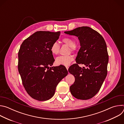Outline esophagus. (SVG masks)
<instances>
[{
	"mask_svg": "<svg viewBox=\"0 0 124 124\" xmlns=\"http://www.w3.org/2000/svg\"><path fill=\"white\" fill-rule=\"evenodd\" d=\"M66 67V69H67V70H68V69H69V67H68V66H67V67Z\"/></svg>",
	"mask_w": 124,
	"mask_h": 124,
	"instance_id": "1",
	"label": "esophagus"
}]
</instances>
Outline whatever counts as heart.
<instances>
[{"mask_svg":"<svg viewBox=\"0 0 124 124\" xmlns=\"http://www.w3.org/2000/svg\"><path fill=\"white\" fill-rule=\"evenodd\" d=\"M62 42L70 46V50L72 52H75L77 50V46H76L75 41L71 38L65 37L62 40ZM60 46L57 42H54L53 43L50 48L51 54L54 55H57L59 51ZM74 59V56L73 55H69L68 56H60L56 58L55 62L57 65H64L68 66L70 65Z\"/></svg>","mask_w":124,"mask_h":124,"instance_id":"heart-1","label":"heart"}]
</instances>
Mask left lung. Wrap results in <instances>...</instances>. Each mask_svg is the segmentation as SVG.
I'll return each instance as SVG.
<instances>
[{
  "instance_id": "8db88e82",
  "label": "left lung",
  "mask_w": 124,
  "mask_h": 124,
  "mask_svg": "<svg viewBox=\"0 0 124 124\" xmlns=\"http://www.w3.org/2000/svg\"><path fill=\"white\" fill-rule=\"evenodd\" d=\"M64 33L78 37L81 46L76 59L77 64L68 70L75 78V82L70 87V93L78 99H90L99 91L107 76L108 55L107 45L99 33L88 26ZM81 63L87 68L80 67L78 64Z\"/></svg>"
}]
</instances>
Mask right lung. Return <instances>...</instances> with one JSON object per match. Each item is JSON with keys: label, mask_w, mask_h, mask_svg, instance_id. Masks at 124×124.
<instances>
[{"label": "right lung", "mask_w": 124, "mask_h": 124, "mask_svg": "<svg viewBox=\"0 0 124 124\" xmlns=\"http://www.w3.org/2000/svg\"><path fill=\"white\" fill-rule=\"evenodd\" d=\"M60 32L40 31L26 39L18 53V70L28 95L44 101L54 95L58 83L68 74L64 66L49 67L54 59L50 50Z\"/></svg>", "instance_id": "right-lung-1"}]
</instances>
